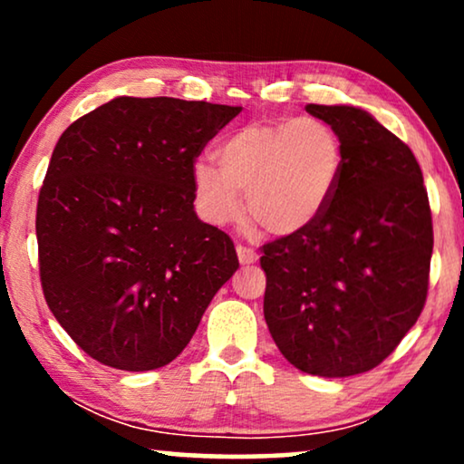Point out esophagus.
<instances>
[{"label":"esophagus","mask_w":464,"mask_h":464,"mask_svg":"<svg viewBox=\"0 0 464 464\" xmlns=\"http://www.w3.org/2000/svg\"><path fill=\"white\" fill-rule=\"evenodd\" d=\"M237 253H238V262L240 264H256L257 262V253L251 249V246H245V245H238L237 246Z\"/></svg>","instance_id":"1"}]
</instances>
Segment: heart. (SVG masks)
<instances>
[{
    "label": "heart",
    "instance_id": "b5f03b06",
    "mask_svg": "<svg viewBox=\"0 0 464 464\" xmlns=\"http://www.w3.org/2000/svg\"><path fill=\"white\" fill-rule=\"evenodd\" d=\"M219 167L198 160L192 181L198 208L226 226L245 211L266 232L287 237L325 211L344 170V148L319 118L253 120L218 145Z\"/></svg>",
    "mask_w": 464,
    "mask_h": 464
}]
</instances>
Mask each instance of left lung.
I'll use <instances>...</instances> for the list:
<instances>
[{"instance_id": "8db88e82", "label": "left lung", "mask_w": 464, "mask_h": 464, "mask_svg": "<svg viewBox=\"0 0 464 464\" xmlns=\"http://www.w3.org/2000/svg\"><path fill=\"white\" fill-rule=\"evenodd\" d=\"M342 139L344 170L325 211L264 245V316L283 357L323 378L370 372L420 316L433 221L420 164L353 105H306Z\"/></svg>"}]
</instances>
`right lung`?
<instances>
[{
  "instance_id": "add662e5",
  "label": "right lung",
  "mask_w": 464,
  "mask_h": 464,
  "mask_svg": "<svg viewBox=\"0 0 464 464\" xmlns=\"http://www.w3.org/2000/svg\"><path fill=\"white\" fill-rule=\"evenodd\" d=\"M243 107L118 97L63 132L37 200L44 297L99 363L150 372L179 354L238 268L194 211L192 169Z\"/></svg>"
}]
</instances>
